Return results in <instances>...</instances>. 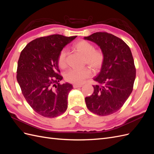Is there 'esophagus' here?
Returning <instances> with one entry per match:
<instances>
[{"label":"esophagus","mask_w":154,"mask_h":154,"mask_svg":"<svg viewBox=\"0 0 154 154\" xmlns=\"http://www.w3.org/2000/svg\"><path fill=\"white\" fill-rule=\"evenodd\" d=\"M82 87V85H78V84H74L73 85V87L74 88H80V87Z\"/></svg>","instance_id":"34e87169"}]
</instances>
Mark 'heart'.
Masks as SVG:
<instances>
[{
	"instance_id": "obj_1",
	"label": "heart",
	"mask_w": 154,
	"mask_h": 154,
	"mask_svg": "<svg viewBox=\"0 0 154 154\" xmlns=\"http://www.w3.org/2000/svg\"><path fill=\"white\" fill-rule=\"evenodd\" d=\"M74 48L84 56V63L89 66L94 71H97L102 66L103 63L104 56L101 50L94 49L91 43L86 40H80L74 43ZM66 49L60 51L58 57V66L63 69L66 67ZM91 76V71L89 69L83 68L82 69H69L64 74V78L67 82L74 84H80L85 79Z\"/></svg>"
}]
</instances>
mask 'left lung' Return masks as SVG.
I'll list each match as a JSON object with an SVG mask.
<instances>
[{
  "instance_id": "1",
  "label": "left lung",
  "mask_w": 154,
  "mask_h": 154,
  "mask_svg": "<svg viewBox=\"0 0 154 154\" xmlns=\"http://www.w3.org/2000/svg\"><path fill=\"white\" fill-rule=\"evenodd\" d=\"M84 39L100 48L104 56L100 72L94 78V92L85 97L88 109L104 116L119 110L133 90L136 68L130 48L123 40L112 34L97 32Z\"/></svg>"
}]
</instances>
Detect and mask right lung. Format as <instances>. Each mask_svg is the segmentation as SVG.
<instances>
[{"label": "right lung", "mask_w": 154, "mask_h": 154, "mask_svg": "<svg viewBox=\"0 0 154 154\" xmlns=\"http://www.w3.org/2000/svg\"><path fill=\"white\" fill-rule=\"evenodd\" d=\"M76 36L53 35L31 41L22 51L18 61L17 80L26 100L36 113L55 118L67 108V97L72 85L62 80L58 57Z\"/></svg>", "instance_id": "add662e5"}]
</instances>
